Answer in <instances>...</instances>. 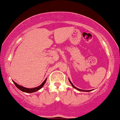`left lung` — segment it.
Listing matches in <instances>:
<instances>
[{"mask_svg": "<svg viewBox=\"0 0 120 120\" xmlns=\"http://www.w3.org/2000/svg\"><path fill=\"white\" fill-rule=\"evenodd\" d=\"M69 81H70V83H71V85H72V86H73V87H74V88L76 89H77V90H79V91H92V90H82L79 89L77 88H76V87H75V86H74V85H73V84H72V82H71V81H70V79H69Z\"/></svg>", "mask_w": 120, "mask_h": 120, "instance_id": "1", "label": "left lung"}]
</instances>
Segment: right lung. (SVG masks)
Masks as SVG:
<instances>
[{"label":"right lung","mask_w":120,"mask_h":120,"mask_svg":"<svg viewBox=\"0 0 120 120\" xmlns=\"http://www.w3.org/2000/svg\"><path fill=\"white\" fill-rule=\"evenodd\" d=\"M12 81H13V80H12ZM46 79L44 80V82L42 83V84H41L40 86H38V87H36V88H25V87L22 86H21V85H19L18 84H17V83H15L14 81H13V82H14V84H15V86H16L18 89H19L20 90L23 91V92L27 93H31L35 92V91H36L39 90H40V89L44 85L45 83V82H46Z\"/></svg>","instance_id":"1"}]
</instances>
